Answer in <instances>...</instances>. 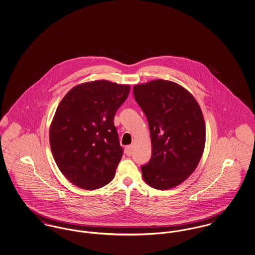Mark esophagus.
Instances as JSON below:
<instances>
[{"label":"esophagus","instance_id":"obj_1","mask_svg":"<svg viewBox=\"0 0 255 255\" xmlns=\"http://www.w3.org/2000/svg\"><path fill=\"white\" fill-rule=\"evenodd\" d=\"M132 152H133V146L128 145L125 147V153L127 156H131Z\"/></svg>","mask_w":255,"mask_h":255}]
</instances>
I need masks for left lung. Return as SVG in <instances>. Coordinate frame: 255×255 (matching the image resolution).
I'll use <instances>...</instances> for the list:
<instances>
[{
    "label": "left lung",
    "instance_id": "8db88e82",
    "mask_svg": "<svg viewBox=\"0 0 255 255\" xmlns=\"http://www.w3.org/2000/svg\"><path fill=\"white\" fill-rule=\"evenodd\" d=\"M133 97L147 118L152 157L141 166L151 187L166 190L198 166L206 144L204 116L194 97L175 82L157 79L134 85Z\"/></svg>",
    "mask_w": 255,
    "mask_h": 255
}]
</instances>
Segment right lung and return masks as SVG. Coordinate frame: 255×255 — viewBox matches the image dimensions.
I'll list each match as a JSON object with an SVG mask.
<instances>
[{
	"label": "right lung",
	"instance_id": "obj_1",
	"mask_svg": "<svg viewBox=\"0 0 255 255\" xmlns=\"http://www.w3.org/2000/svg\"><path fill=\"white\" fill-rule=\"evenodd\" d=\"M130 86L96 80L73 87L61 100L49 128V143L62 174L94 190L115 177L123 149L114 125Z\"/></svg>",
	"mask_w": 255,
	"mask_h": 255
}]
</instances>
